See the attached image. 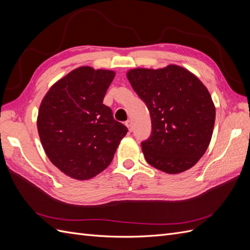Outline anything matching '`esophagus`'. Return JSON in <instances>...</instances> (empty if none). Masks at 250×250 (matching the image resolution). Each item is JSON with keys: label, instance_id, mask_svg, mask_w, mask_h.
<instances>
[{"label": "esophagus", "instance_id": "obj_1", "mask_svg": "<svg viewBox=\"0 0 250 250\" xmlns=\"http://www.w3.org/2000/svg\"><path fill=\"white\" fill-rule=\"evenodd\" d=\"M125 125H126V127L128 128V130L131 131V129H132V126H131V121H130V120L126 121V122H125Z\"/></svg>", "mask_w": 250, "mask_h": 250}]
</instances>
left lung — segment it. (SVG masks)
Wrapping results in <instances>:
<instances>
[{"instance_id": "left-lung-1", "label": "left lung", "mask_w": 250, "mask_h": 250, "mask_svg": "<svg viewBox=\"0 0 250 250\" xmlns=\"http://www.w3.org/2000/svg\"><path fill=\"white\" fill-rule=\"evenodd\" d=\"M126 76L150 111L152 133L142 143L147 163L167 174L191 169L213 135L216 108L206 85L177 64L135 67Z\"/></svg>"}]
</instances>
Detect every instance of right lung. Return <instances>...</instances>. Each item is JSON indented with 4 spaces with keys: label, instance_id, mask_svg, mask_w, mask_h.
<instances>
[{
    "label": "right lung",
    "instance_id": "obj_1",
    "mask_svg": "<svg viewBox=\"0 0 250 250\" xmlns=\"http://www.w3.org/2000/svg\"><path fill=\"white\" fill-rule=\"evenodd\" d=\"M115 76L111 70L80 66L43 97L37 131L48 158L66 176L86 180L106 169L128 131L103 104Z\"/></svg>",
    "mask_w": 250,
    "mask_h": 250
}]
</instances>
